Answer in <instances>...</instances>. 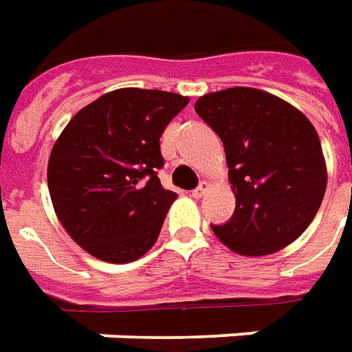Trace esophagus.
I'll use <instances>...</instances> for the list:
<instances>
[{"mask_svg":"<svg viewBox=\"0 0 352 352\" xmlns=\"http://www.w3.org/2000/svg\"><path fill=\"white\" fill-rule=\"evenodd\" d=\"M205 191H207V182H201L199 188H195V190L191 191V195H193L195 199H199V197H203V195H205Z\"/></svg>","mask_w":352,"mask_h":352,"instance_id":"esophagus-1","label":"esophagus"}]
</instances>
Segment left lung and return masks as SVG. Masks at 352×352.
<instances>
[{
  "label": "left lung",
  "instance_id": "left-lung-1",
  "mask_svg": "<svg viewBox=\"0 0 352 352\" xmlns=\"http://www.w3.org/2000/svg\"><path fill=\"white\" fill-rule=\"evenodd\" d=\"M195 113L224 144L236 212L214 236L243 256L293 243L316 217L328 184L320 138L299 109L268 91L205 94Z\"/></svg>",
  "mask_w": 352,
  "mask_h": 352
}]
</instances>
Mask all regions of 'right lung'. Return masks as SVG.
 <instances>
[{"mask_svg":"<svg viewBox=\"0 0 352 352\" xmlns=\"http://www.w3.org/2000/svg\"><path fill=\"white\" fill-rule=\"evenodd\" d=\"M190 99L161 89L120 88L98 98L65 126L47 162L55 214L99 261L132 263L161 234L178 197L164 190V128Z\"/></svg>","mask_w":352,"mask_h":352,"instance_id":"add662e5","label":"right lung"}]
</instances>
